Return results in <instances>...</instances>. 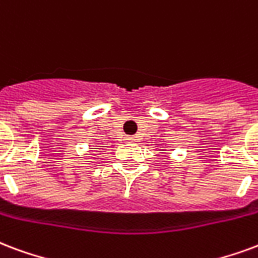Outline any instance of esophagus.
Instances as JSON below:
<instances>
[{
    "instance_id": "1",
    "label": "esophagus",
    "mask_w": 258,
    "mask_h": 258,
    "mask_svg": "<svg viewBox=\"0 0 258 258\" xmlns=\"http://www.w3.org/2000/svg\"><path fill=\"white\" fill-rule=\"evenodd\" d=\"M127 141H135V137H127Z\"/></svg>"
}]
</instances>
